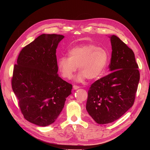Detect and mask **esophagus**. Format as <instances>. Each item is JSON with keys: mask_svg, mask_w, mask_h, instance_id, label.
<instances>
[{"mask_svg": "<svg viewBox=\"0 0 150 150\" xmlns=\"http://www.w3.org/2000/svg\"><path fill=\"white\" fill-rule=\"evenodd\" d=\"M73 88H74V89L76 90V89H79V88H80V86H76V85H74V86H73Z\"/></svg>", "mask_w": 150, "mask_h": 150, "instance_id": "34e87169", "label": "esophagus"}]
</instances>
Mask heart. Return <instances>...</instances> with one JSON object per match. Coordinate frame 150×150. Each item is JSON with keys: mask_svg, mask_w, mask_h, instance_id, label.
Instances as JSON below:
<instances>
[{"mask_svg": "<svg viewBox=\"0 0 150 150\" xmlns=\"http://www.w3.org/2000/svg\"><path fill=\"white\" fill-rule=\"evenodd\" d=\"M69 57H61L57 67L62 77L70 79L78 66L80 71L76 80L83 81L86 78L94 80L105 71L109 60L108 50L102 47L88 44L78 45L69 50Z\"/></svg>", "mask_w": 150, "mask_h": 150, "instance_id": "b5f03b06", "label": "heart"}]
</instances>
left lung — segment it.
Instances as JSON below:
<instances>
[{
	"label": "left lung",
	"mask_w": 150,
	"mask_h": 150,
	"mask_svg": "<svg viewBox=\"0 0 150 150\" xmlns=\"http://www.w3.org/2000/svg\"><path fill=\"white\" fill-rule=\"evenodd\" d=\"M112 45L111 73L92 84L88 91L86 110L98 124L119 119L131 108L140 80L139 66L132 49L115 35Z\"/></svg>",
	"instance_id": "1"
}]
</instances>
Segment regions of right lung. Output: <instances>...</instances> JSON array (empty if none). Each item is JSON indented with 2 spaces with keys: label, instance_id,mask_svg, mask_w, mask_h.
<instances>
[{
  "label": "right lung",
  "instance_id": "add662e5",
  "mask_svg": "<svg viewBox=\"0 0 150 150\" xmlns=\"http://www.w3.org/2000/svg\"><path fill=\"white\" fill-rule=\"evenodd\" d=\"M42 34L20 52L11 78L22 114L28 122L46 127L57 120L72 85L57 74L56 49L64 38Z\"/></svg>",
  "mask_w": 150,
  "mask_h": 150
}]
</instances>
